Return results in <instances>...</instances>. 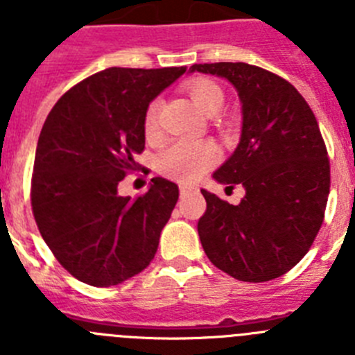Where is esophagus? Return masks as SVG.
<instances>
[{
    "label": "esophagus",
    "instance_id": "obj_1",
    "mask_svg": "<svg viewBox=\"0 0 355 355\" xmlns=\"http://www.w3.org/2000/svg\"><path fill=\"white\" fill-rule=\"evenodd\" d=\"M193 192H199V188L193 187V184H181L180 187L181 196H188V193H193Z\"/></svg>",
    "mask_w": 355,
    "mask_h": 355
}]
</instances>
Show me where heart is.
Returning <instances> with one entry per match:
<instances>
[{"instance_id":"heart-1","label":"heart","mask_w":355,"mask_h":355,"mask_svg":"<svg viewBox=\"0 0 355 355\" xmlns=\"http://www.w3.org/2000/svg\"><path fill=\"white\" fill-rule=\"evenodd\" d=\"M188 94L196 103L197 108L205 114L215 115L224 105V92L215 81L193 80L188 85ZM158 124V103L153 101L146 110L144 130L146 133L155 135ZM220 158V150L211 140H188L180 139L168 144L158 155V167L167 178L183 183H192L205 174Z\"/></svg>"}]
</instances>
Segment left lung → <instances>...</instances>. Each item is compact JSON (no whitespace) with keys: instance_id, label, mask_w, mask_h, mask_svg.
Wrapping results in <instances>:
<instances>
[{"instance_id":"8db88e82","label":"left lung","mask_w":355,"mask_h":355,"mask_svg":"<svg viewBox=\"0 0 355 355\" xmlns=\"http://www.w3.org/2000/svg\"><path fill=\"white\" fill-rule=\"evenodd\" d=\"M190 71L233 83L243 114L240 144L213 178L241 184L245 197L234 206L200 190L202 249L238 281L281 277L311 249L327 206L331 165L315 114L290 81L266 69L218 62Z\"/></svg>"}]
</instances>
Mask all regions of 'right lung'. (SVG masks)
Instances as JSON below:
<instances>
[{
  "label": "right lung",
  "mask_w": 355,
  "mask_h": 355,
  "mask_svg": "<svg viewBox=\"0 0 355 355\" xmlns=\"http://www.w3.org/2000/svg\"><path fill=\"white\" fill-rule=\"evenodd\" d=\"M184 71L105 69L69 89L44 122L31 209L55 258L81 283L115 286L155 258L180 188L155 178L133 199L117 187L139 167L147 106Z\"/></svg>",
  "instance_id": "1"
}]
</instances>
